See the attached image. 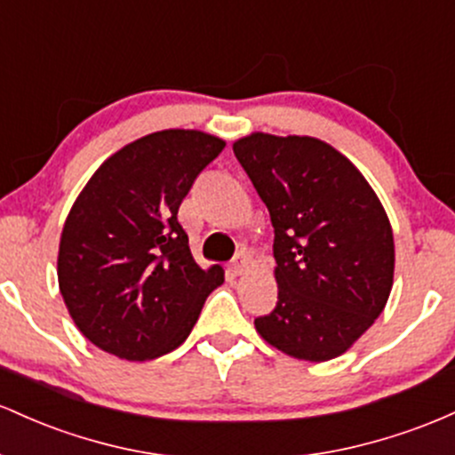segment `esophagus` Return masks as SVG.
<instances>
[{
    "label": "esophagus",
    "instance_id": "esophagus-1",
    "mask_svg": "<svg viewBox=\"0 0 455 455\" xmlns=\"http://www.w3.org/2000/svg\"><path fill=\"white\" fill-rule=\"evenodd\" d=\"M247 267H249V258L244 253H241V255H236V258L232 259V264H229L228 273L232 275V277H238V275L244 273V268H247Z\"/></svg>",
    "mask_w": 455,
    "mask_h": 455
}]
</instances>
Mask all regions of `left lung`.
<instances>
[{
	"label": "left lung",
	"instance_id": "1",
	"mask_svg": "<svg viewBox=\"0 0 455 455\" xmlns=\"http://www.w3.org/2000/svg\"><path fill=\"white\" fill-rule=\"evenodd\" d=\"M234 155L275 228L277 305L255 329L294 359L344 355L385 309L395 249L374 188L315 137L251 132Z\"/></svg>",
	"mask_w": 455,
	"mask_h": 455
}]
</instances>
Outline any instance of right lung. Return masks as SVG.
Returning <instances> with one entry per match:
<instances>
[{
	"label": "right lung",
	"mask_w": 455,
	"mask_h": 455,
	"mask_svg": "<svg viewBox=\"0 0 455 455\" xmlns=\"http://www.w3.org/2000/svg\"><path fill=\"white\" fill-rule=\"evenodd\" d=\"M226 141L202 131L152 132L109 156L79 193L58 255L76 329L126 361L182 344L223 268L193 259L178 208Z\"/></svg>",
	"instance_id": "1"
}]
</instances>
